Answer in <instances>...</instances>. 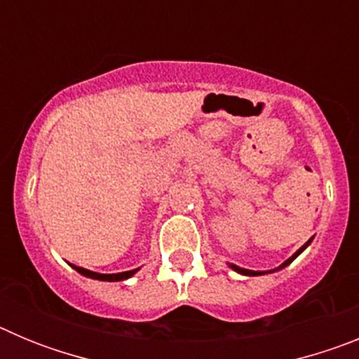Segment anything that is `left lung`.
<instances>
[{
	"instance_id": "obj_1",
	"label": "left lung",
	"mask_w": 359,
	"mask_h": 359,
	"mask_svg": "<svg viewBox=\"0 0 359 359\" xmlns=\"http://www.w3.org/2000/svg\"><path fill=\"white\" fill-rule=\"evenodd\" d=\"M311 243H313V237H311V239L307 241V243L304 244V246H300V248H298L297 252H294L293 255H291L290 259H287V261H284V262H282V264L278 266V268H275V269H269V271H253V269H244V268H239V266H236V264H230V262H228V268H231V269H233V271H237V273H241V275H246V277H257V275L275 273V271H280V269H284V268H286V266H290L291 262H293L294 259H297V257L300 255V253H302L304 250L307 248V246H309Z\"/></svg>"
}]
</instances>
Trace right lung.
<instances>
[{"label":"right lung","mask_w":359,"mask_h":359,"mask_svg":"<svg viewBox=\"0 0 359 359\" xmlns=\"http://www.w3.org/2000/svg\"><path fill=\"white\" fill-rule=\"evenodd\" d=\"M75 271H79L81 275L88 278H95V280H104V282H120V280H128L131 278L133 275L138 271L140 268L136 269H129V271H122V273H97V271H91V269H86L81 268V266H75V264H69Z\"/></svg>","instance_id":"obj_1"}]
</instances>
